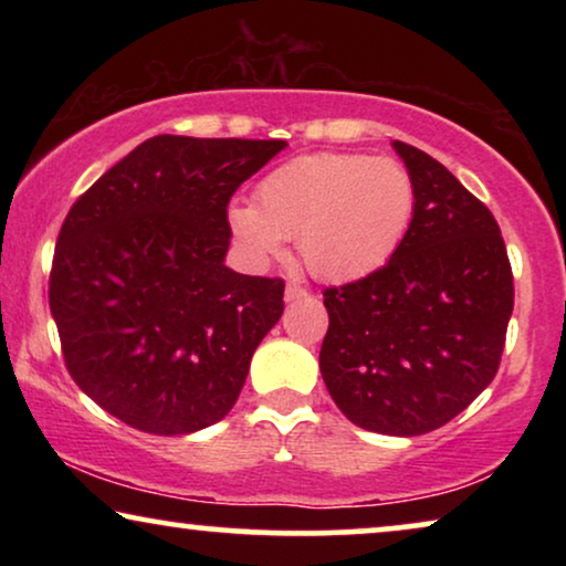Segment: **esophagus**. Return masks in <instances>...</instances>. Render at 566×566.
Masks as SVG:
<instances>
[{
    "label": "esophagus",
    "mask_w": 566,
    "mask_h": 566,
    "mask_svg": "<svg viewBox=\"0 0 566 566\" xmlns=\"http://www.w3.org/2000/svg\"><path fill=\"white\" fill-rule=\"evenodd\" d=\"M304 296H308L306 285H298V283L285 285V301H289V304H293V301H298V298H304Z\"/></svg>",
    "instance_id": "obj_1"
}]
</instances>
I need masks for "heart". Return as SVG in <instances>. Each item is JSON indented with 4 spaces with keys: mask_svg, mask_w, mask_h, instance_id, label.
<instances>
[{
    "mask_svg": "<svg viewBox=\"0 0 566 566\" xmlns=\"http://www.w3.org/2000/svg\"><path fill=\"white\" fill-rule=\"evenodd\" d=\"M417 190L397 159L353 151L293 157L262 177L252 203L229 206V227L254 260L296 239L316 281L353 283L399 252L415 219Z\"/></svg>",
    "mask_w": 566,
    "mask_h": 566,
    "instance_id": "1",
    "label": "heart"
}]
</instances>
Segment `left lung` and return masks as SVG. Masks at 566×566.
Segmentation results:
<instances>
[{
	"label": "left lung",
	"mask_w": 566,
	"mask_h": 566,
	"mask_svg": "<svg viewBox=\"0 0 566 566\" xmlns=\"http://www.w3.org/2000/svg\"><path fill=\"white\" fill-rule=\"evenodd\" d=\"M391 146L415 180L412 227L378 273L324 291L319 370L353 424L415 438L451 422L492 384L513 270L490 208L430 154Z\"/></svg>",
	"instance_id": "left-lung-1"
}]
</instances>
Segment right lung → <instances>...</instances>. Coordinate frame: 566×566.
<instances>
[{"instance_id":"obj_1","label":"right lung","mask_w":566,"mask_h":566,"mask_svg":"<svg viewBox=\"0 0 566 566\" xmlns=\"http://www.w3.org/2000/svg\"><path fill=\"white\" fill-rule=\"evenodd\" d=\"M285 146L154 136L72 206L49 301L69 374L105 412L151 436L231 412L285 283L227 268V206Z\"/></svg>"}]
</instances>
